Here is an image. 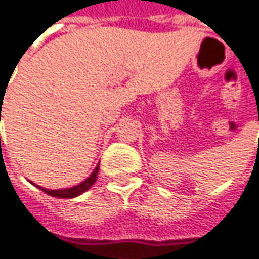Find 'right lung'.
I'll return each instance as SVG.
<instances>
[{
  "label": "right lung",
  "instance_id": "add662e5",
  "mask_svg": "<svg viewBox=\"0 0 259 259\" xmlns=\"http://www.w3.org/2000/svg\"><path fill=\"white\" fill-rule=\"evenodd\" d=\"M97 172H99V164H97L96 169L92 172V175H90L85 181H83L81 184H78V185H75V187L72 188H65V189H46V188L42 187L37 188H40L44 192H46V194L51 195V197H57V198H74V197L81 195L83 192H85L89 188L96 182Z\"/></svg>",
  "mask_w": 259,
  "mask_h": 259
}]
</instances>
